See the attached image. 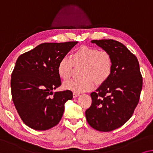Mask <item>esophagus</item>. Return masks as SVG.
I'll list each match as a JSON object with an SVG mask.
<instances>
[{
    "instance_id": "obj_1",
    "label": "esophagus",
    "mask_w": 153,
    "mask_h": 153,
    "mask_svg": "<svg viewBox=\"0 0 153 153\" xmlns=\"http://www.w3.org/2000/svg\"><path fill=\"white\" fill-rule=\"evenodd\" d=\"M73 97H74V98H75V97H78V96H79V95H80V93H77V92H73Z\"/></svg>"
}]
</instances>
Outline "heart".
Here are the masks:
<instances>
[{
  "instance_id": "b5f03b06",
  "label": "heart",
  "mask_w": 153,
  "mask_h": 153,
  "mask_svg": "<svg viewBox=\"0 0 153 153\" xmlns=\"http://www.w3.org/2000/svg\"><path fill=\"white\" fill-rule=\"evenodd\" d=\"M113 58L106 50H98L89 47H80L71 54V59L65 56L57 66L59 76L68 80L72 75L73 66L82 68L80 80H73L64 84V88L80 93L89 91L98 85L104 83L111 76L113 70Z\"/></svg>"
}]
</instances>
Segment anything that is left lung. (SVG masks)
Listing matches in <instances>:
<instances>
[{"instance_id": "left-lung-1", "label": "left lung", "mask_w": 153, "mask_h": 153, "mask_svg": "<svg viewBox=\"0 0 153 153\" xmlns=\"http://www.w3.org/2000/svg\"><path fill=\"white\" fill-rule=\"evenodd\" d=\"M106 50L113 58L111 76L91 93V105L85 111L87 123L100 131L120 127L133 115L143 85L139 63L134 54L114 40L91 41Z\"/></svg>"}]
</instances>
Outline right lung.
<instances>
[{"label":"right lung","mask_w":153,"mask_h":153,"mask_svg":"<svg viewBox=\"0 0 153 153\" xmlns=\"http://www.w3.org/2000/svg\"><path fill=\"white\" fill-rule=\"evenodd\" d=\"M78 42H45L18 57L11 75L12 98L28 127L44 131L59 123L65 103L73 99V92L53 94L62 85L58 64Z\"/></svg>","instance_id":"add662e5"}]
</instances>
